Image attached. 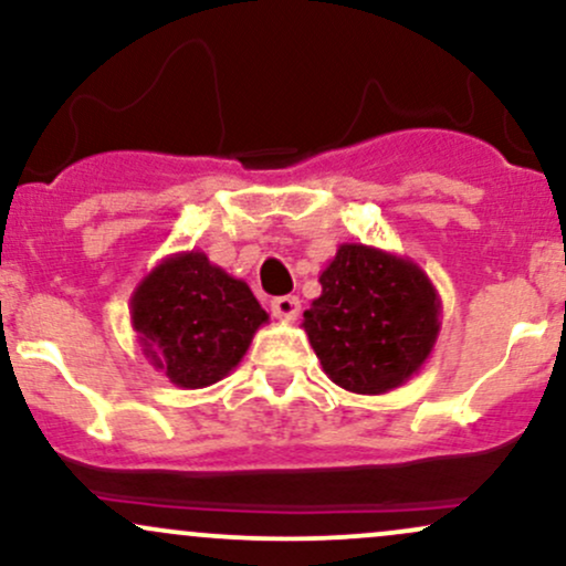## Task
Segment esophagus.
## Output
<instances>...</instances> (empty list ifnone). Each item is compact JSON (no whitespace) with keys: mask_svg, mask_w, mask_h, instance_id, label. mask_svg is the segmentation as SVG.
<instances>
[{"mask_svg":"<svg viewBox=\"0 0 566 566\" xmlns=\"http://www.w3.org/2000/svg\"><path fill=\"white\" fill-rule=\"evenodd\" d=\"M271 311H274L276 319L292 322L297 316V311H301V301H297V295L274 297V301H271Z\"/></svg>","mask_w":566,"mask_h":566,"instance_id":"34e87169","label":"esophagus"}]
</instances>
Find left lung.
Returning a JSON list of instances; mask_svg holds the SVG:
<instances>
[{"label":"left lung","mask_w":566,"mask_h":566,"mask_svg":"<svg viewBox=\"0 0 566 566\" xmlns=\"http://www.w3.org/2000/svg\"><path fill=\"white\" fill-rule=\"evenodd\" d=\"M319 284L303 329L335 386L378 396L418 375L441 329V297L418 263L346 242Z\"/></svg>","instance_id":"8db88e82"}]
</instances>
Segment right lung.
<instances>
[{
	"instance_id": "add662e5",
	"label": "right lung",
	"mask_w": 566,
	"mask_h": 566,
	"mask_svg": "<svg viewBox=\"0 0 566 566\" xmlns=\"http://www.w3.org/2000/svg\"><path fill=\"white\" fill-rule=\"evenodd\" d=\"M140 350L172 386L207 388L237 369L269 322L242 279L201 250L175 252L140 279L129 297Z\"/></svg>"
}]
</instances>
